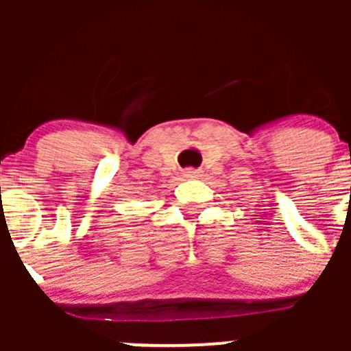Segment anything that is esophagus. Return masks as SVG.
Returning <instances> with one entry per match:
<instances>
[{"label": "esophagus", "instance_id": "esophagus-1", "mask_svg": "<svg viewBox=\"0 0 351 351\" xmlns=\"http://www.w3.org/2000/svg\"><path fill=\"white\" fill-rule=\"evenodd\" d=\"M183 176H185V178H189V180H193V178H198V176H200V171H198V169L189 168V169H185V171H183Z\"/></svg>", "mask_w": 351, "mask_h": 351}]
</instances>
